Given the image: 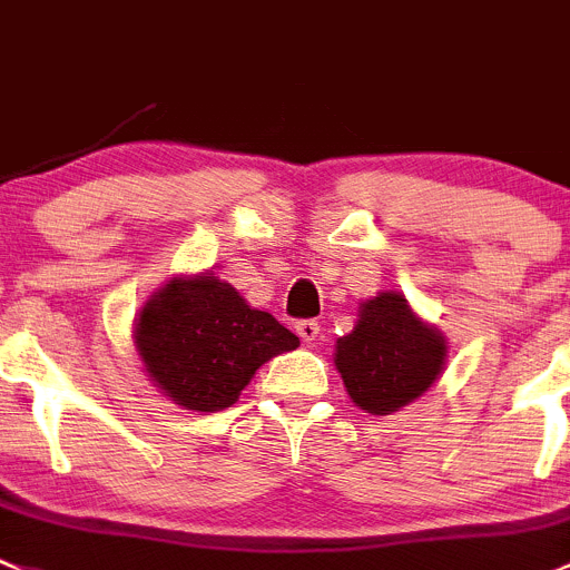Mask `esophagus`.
Masks as SVG:
<instances>
[{"label": "esophagus", "instance_id": "1", "mask_svg": "<svg viewBox=\"0 0 570 570\" xmlns=\"http://www.w3.org/2000/svg\"><path fill=\"white\" fill-rule=\"evenodd\" d=\"M293 328H296V334L304 340V343H313V340L321 337V324H318V321H313V318L296 321Z\"/></svg>", "mask_w": 570, "mask_h": 570}]
</instances>
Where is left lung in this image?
<instances>
[{"label":"left lung","instance_id":"left-lung-1","mask_svg":"<svg viewBox=\"0 0 570 570\" xmlns=\"http://www.w3.org/2000/svg\"><path fill=\"white\" fill-rule=\"evenodd\" d=\"M444 356L442 334L422 324L401 293H381L362 304L354 332L337 340L334 365L356 406L390 414L439 379Z\"/></svg>","mask_w":570,"mask_h":570}]
</instances>
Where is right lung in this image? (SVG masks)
Here are the masks:
<instances>
[{"label": "right lung", "mask_w": 570, "mask_h": 570, "mask_svg": "<svg viewBox=\"0 0 570 570\" xmlns=\"http://www.w3.org/2000/svg\"><path fill=\"white\" fill-rule=\"evenodd\" d=\"M298 337L272 313L252 309L219 277H178L150 298L137 321V351L150 379L178 406H233L257 367Z\"/></svg>", "instance_id": "right-lung-1"}]
</instances>
